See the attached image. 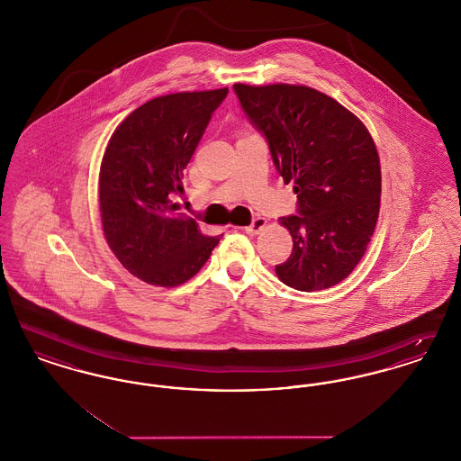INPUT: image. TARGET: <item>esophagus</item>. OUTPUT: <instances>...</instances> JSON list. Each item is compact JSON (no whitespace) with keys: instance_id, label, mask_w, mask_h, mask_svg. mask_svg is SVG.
I'll list each match as a JSON object with an SVG mask.
<instances>
[{"instance_id":"obj_1","label":"esophagus","mask_w":461,"mask_h":461,"mask_svg":"<svg viewBox=\"0 0 461 461\" xmlns=\"http://www.w3.org/2000/svg\"><path fill=\"white\" fill-rule=\"evenodd\" d=\"M266 224H267V221L264 220V218H256L249 226H245V233H249V235H258L261 230H264Z\"/></svg>"}]
</instances>
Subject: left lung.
I'll use <instances>...</instances> for the list:
<instances>
[{
    "instance_id": "1",
    "label": "left lung",
    "mask_w": 461,
    "mask_h": 461,
    "mask_svg": "<svg viewBox=\"0 0 461 461\" xmlns=\"http://www.w3.org/2000/svg\"><path fill=\"white\" fill-rule=\"evenodd\" d=\"M297 214L280 218L294 249L278 278L295 290L337 285L361 261L380 211V160L365 124L329 95L292 85H233Z\"/></svg>"
}]
</instances>
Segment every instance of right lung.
I'll return each mask as SVG.
<instances>
[{"mask_svg":"<svg viewBox=\"0 0 461 461\" xmlns=\"http://www.w3.org/2000/svg\"><path fill=\"white\" fill-rule=\"evenodd\" d=\"M228 88L158 96L113 131L100 167L104 233L121 264L140 280L176 286L195 276L220 237L177 218L181 177Z\"/></svg>","mask_w":461,"mask_h":461,"instance_id":"right-lung-1","label":"right lung"}]
</instances>
